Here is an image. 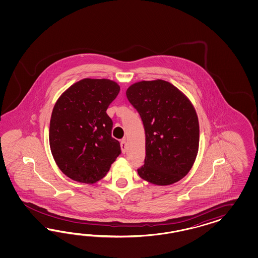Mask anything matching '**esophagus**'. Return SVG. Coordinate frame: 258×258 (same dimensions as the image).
<instances>
[{
  "mask_svg": "<svg viewBox=\"0 0 258 258\" xmlns=\"http://www.w3.org/2000/svg\"><path fill=\"white\" fill-rule=\"evenodd\" d=\"M121 149H122V152L125 153V149H126V143H125V139H123L121 141Z\"/></svg>",
  "mask_w": 258,
  "mask_h": 258,
  "instance_id": "esophagus-1",
  "label": "esophagus"
}]
</instances>
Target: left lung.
<instances>
[{
    "label": "left lung",
    "mask_w": 258,
    "mask_h": 258,
    "mask_svg": "<svg viewBox=\"0 0 258 258\" xmlns=\"http://www.w3.org/2000/svg\"><path fill=\"white\" fill-rule=\"evenodd\" d=\"M125 94L139 112L146 133V158L137 169L139 176L157 185L181 180L199 150L200 126L192 103L161 79L134 83Z\"/></svg>",
    "instance_id": "8db88e82"
}]
</instances>
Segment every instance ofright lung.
Returning <instances> with one entry per match:
<instances>
[{
    "mask_svg": "<svg viewBox=\"0 0 258 258\" xmlns=\"http://www.w3.org/2000/svg\"><path fill=\"white\" fill-rule=\"evenodd\" d=\"M120 91L109 79L85 78L67 89L52 111L50 148L59 169L70 179L94 183L103 179L121 153L111 137L109 104Z\"/></svg>",
    "mask_w": 258,
    "mask_h": 258,
    "instance_id": "1",
    "label": "right lung"
}]
</instances>
